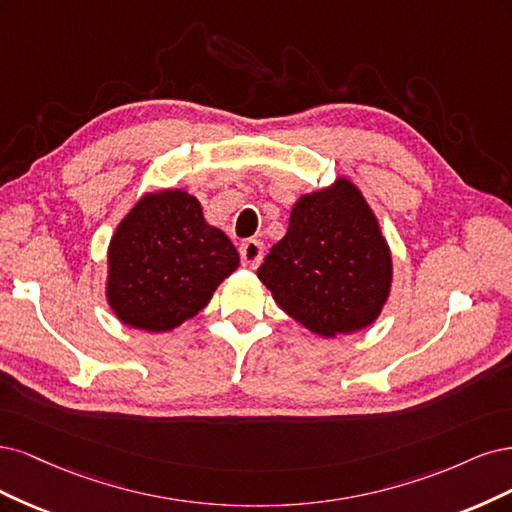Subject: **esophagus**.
<instances>
[{
	"label": "esophagus",
	"mask_w": 512,
	"mask_h": 512,
	"mask_svg": "<svg viewBox=\"0 0 512 512\" xmlns=\"http://www.w3.org/2000/svg\"><path fill=\"white\" fill-rule=\"evenodd\" d=\"M240 257L244 268H257L263 257V244L259 240H246L240 244Z\"/></svg>",
	"instance_id": "esophagus-1"
}]
</instances>
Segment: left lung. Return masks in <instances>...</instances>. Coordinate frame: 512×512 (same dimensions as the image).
Listing matches in <instances>:
<instances>
[{
  "label": "left lung",
  "instance_id": "8db88e82",
  "mask_svg": "<svg viewBox=\"0 0 512 512\" xmlns=\"http://www.w3.org/2000/svg\"><path fill=\"white\" fill-rule=\"evenodd\" d=\"M257 276L274 302L312 334L370 327L389 300L391 249L364 193L346 176L304 193Z\"/></svg>",
  "mask_w": 512,
  "mask_h": 512
}]
</instances>
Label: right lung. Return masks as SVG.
I'll return each instance as SVG.
<instances>
[{
  "label": "right lung",
  "mask_w": 512,
  "mask_h": 512,
  "mask_svg": "<svg viewBox=\"0 0 512 512\" xmlns=\"http://www.w3.org/2000/svg\"><path fill=\"white\" fill-rule=\"evenodd\" d=\"M240 255L185 189L144 193L108 244L106 300L123 325L172 332L204 310Z\"/></svg>",
  "instance_id": "right-lung-1"
}]
</instances>
